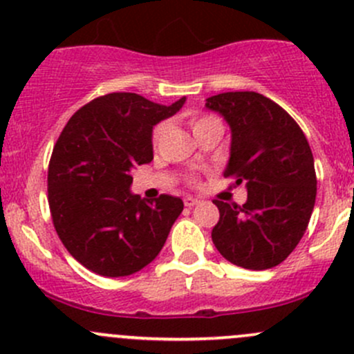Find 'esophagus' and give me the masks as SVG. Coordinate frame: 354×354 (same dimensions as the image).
Segmentation results:
<instances>
[{"label": "esophagus", "instance_id": "obj_1", "mask_svg": "<svg viewBox=\"0 0 354 354\" xmlns=\"http://www.w3.org/2000/svg\"><path fill=\"white\" fill-rule=\"evenodd\" d=\"M183 202H185V207H195L198 203V200L194 197H185Z\"/></svg>", "mask_w": 354, "mask_h": 354}]
</instances>
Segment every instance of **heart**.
Wrapping results in <instances>:
<instances>
[{"label":"heart","instance_id":"heart-1","mask_svg":"<svg viewBox=\"0 0 354 354\" xmlns=\"http://www.w3.org/2000/svg\"><path fill=\"white\" fill-rule=\"evenodd\" d=\"M209 123H219V121L216 120V118H210V116H203V118H198V120L194 121V130L195 128L202 127V124H209ZM164 128H166V124H159V127L154 130V135H152V138H154V142L159 140V137L162 135Z\"/></svg>","mask_w":354,"mask_h":354}]
</instances>
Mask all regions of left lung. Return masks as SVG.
I'll list each match as a JSON object with an SVG mask.
<instances>
[{"label":"left lung","mask_w":354,"mask_h":354,"mask_svg":"<svg viewBox=\"0 0 354 354\" xmlns=\"http://www.w3.org/2000/svg\"><path fill=\"white\" fill-rule=\"evenodd\" d=\"M231 130L224 178L245 181L243 205L214 200L219 223L212 241L221 255L243 269L279 266L308 226L317 178L308 140L296 121L259 92H224L205 99Z\"/></svg>","instance_id":"8db88e82"}]
</instances>
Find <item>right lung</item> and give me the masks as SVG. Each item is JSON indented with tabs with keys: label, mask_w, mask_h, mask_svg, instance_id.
Masks as SVG:
<instances>
[{
	"label": "right lung",
	"mask_w": 354,
	"mask_h": 354,
	"mask_svg": "<svg viewBox=\"0 0 354 354\" xmlns=\"http://www.w3.org/2000/svg\"><path fill=\"white\" fill-rule=\"evenodd\" d=\"M114 92L80 108L63 128L48 171L56 233L85 269L104 277L138 272L162 250L183 200H140L131 169L154 159L152 131L183 108Z\"/></svg>",
	"instance_id": "add662e5"
}]
</instances>
